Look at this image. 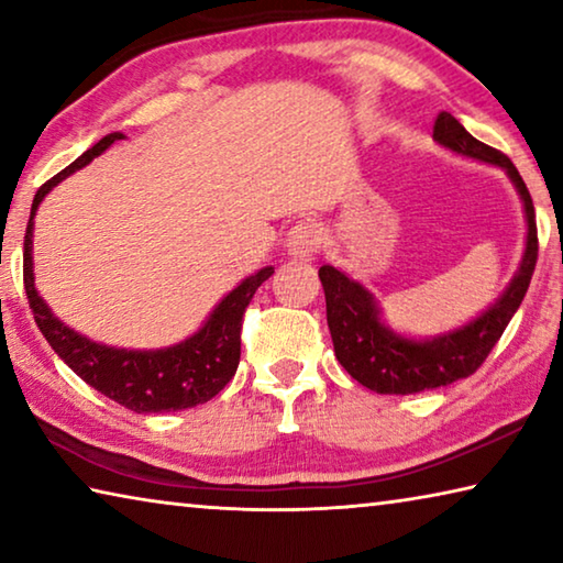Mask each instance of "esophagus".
I'll return each instance as SVG.
<instances>
[{
  "mask_svg": "<svg viewBox=\"0 0 563 563\" xmlns=\"http://www.w3.org/2000/svg\"><path fill=\"white\" fill-rule=\"evenodd\" d=\"M320 247V231L312 221H298L288 233V251L292 258H312Z\"/></svg>",
  "mask_w": 563,
  "mask_h": 563,
  "instance_id": "34e87169",
  "label": "esophagus"
}]
</instances>
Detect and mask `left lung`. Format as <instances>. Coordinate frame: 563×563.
<instances>
[{"label":"left lung","instance_id":"left-lung-1","mask_svg":"<svg viewBox=\"0 0 563 563\" xmlns=\"http://www.w3.org/2000/svg\"><path fill=\"white\" fill-rule=\"evenodd\" d=\"M434 141L456 154L487 161L507 170L527 211V251L507 292L487 312H482L470 325L424 342L407 340L385 328L373 295L360 283L350 280L345 273L332 265H322L318 275L325 290L328 328L335 345V357L360 385L379 395H415L474 375L499 342L501 332L507 330L514 312L519 310L539 258L537 213H533L531 194L517 166L501 151L476 141L446 111L434 121Z\"/></svg>","mask_w":563,"mask_h":563}]
</instances>
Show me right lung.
Here are the masks:
<instances>
[{"mask_svg": "<svg viewBox=\"0 0 563 563\" xmlns=\"http://www.w3.org/2000/svg\"><path fill=\"white\" fill-rule=\"evenodd\" d=\"M123 139V133H109L99 144H93L87 154H81L74 164L59 170L54 178L36 190L32 216L24 233V290L30 308L34 312L36 328L49 342L52 350L69 365L84 383L99 389L113 402L131 409V412H176L203 405L216 397L231 383L238 362H241V328L247 302L255 290L271 278L273 268H263L251 278H245L235 290L218 302V308L206 320V325L194 338L166 350H117L91 342L79 332H74L64 322L52 316L46 302L34 288L32 271V228L34 213L42 198L74 170H79L89 161L103 154L113 141Z\"/></svg>", "mask_w": 563, "mask_h": 563, "instance_id": "1", "label": "right lung"}]
</instances>
